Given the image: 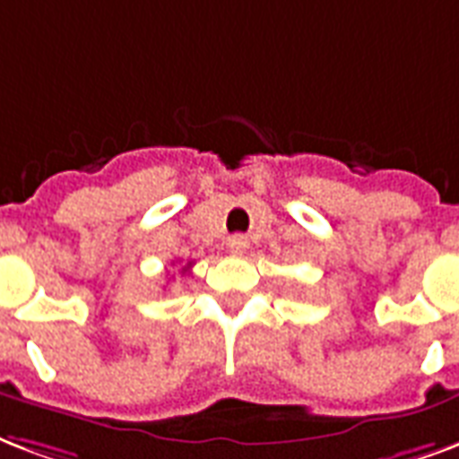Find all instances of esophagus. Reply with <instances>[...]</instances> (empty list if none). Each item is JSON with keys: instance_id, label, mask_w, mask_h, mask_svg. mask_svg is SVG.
Returning a JSON list of instances; mask_svg holds the SVG:
<instances>
[{"instance_id": "1", "label": "esophagus", "mask_w": 459, "mask_h": 459, "mask_svg": "<svg viewBox=\"0 0 459 459\" xmlns=\"http://www.w3.org/2000/svg\"><path fill=\"white\" fill-rule=\"evenodd\" d=\"M229 250L236 255H243L245 250H247V238H243V236L229 238Z\"/></svg>"}]
</instances>
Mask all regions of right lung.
Masks as SVG:
<instances>
[{"label":"right lung","instance_id":"right-lung-1","mask_svg":"<svg viewBox=\"0 0 459 459\" xmlns=\"http://www.w3.org/2000/svg\"><path fill=\"white\" fill-rule=\"evenodd\" d=\"M192 267V262H187V264H185V267H183V272H187V269H190Z\"/></svg>","mask_w":459,"mask_h":459}]
</instances>
